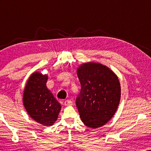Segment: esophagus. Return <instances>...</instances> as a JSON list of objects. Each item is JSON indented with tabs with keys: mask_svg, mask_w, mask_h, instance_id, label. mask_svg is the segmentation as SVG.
I'll return each mask as SVG.
<instances>
[{
	"mask_svg": "<svg viewBox=\"0 0 151 151\" xmlns=\"http://www.w3.org/2000/svg\"><path fill=\"white\" fill-rule=\"evenodd\" d=\"M64 104H65V106H69V105L72 104V101L71 100H65V102H64Z\"/></svg>",
	"mask_w": 151,
	"mask_h": 151,
	"instance_id": "34e87169",
	"label": "esophagus"
}]
</instances>
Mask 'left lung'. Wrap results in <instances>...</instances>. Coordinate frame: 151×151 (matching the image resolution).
<instances>
[{"label": "left lung", "instance_id": "8db88e82", "mask_svg": "<svg viewBox=\"0 0 151 151\" xmlns=\"http://www.w3.org/2000/svg\"><path fill=\"white\" fill-rule=\"evenodd\" d=\"M81 91L76 100L80 118L86 126L96 129L112 118L120 101L118 78L101 64L88 63L78 69Z\"/></svg>", "mask_w": 151, "mask_h": 151}]
</instances>
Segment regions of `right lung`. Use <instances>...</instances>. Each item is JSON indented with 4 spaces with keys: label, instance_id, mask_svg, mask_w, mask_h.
Here are the masks:
<instances>
[{
    "label": "right lung",
    "instance_id": "right-lung-1",
    "mask_svg": "<svg viewBox=\"0 0 151 151\" xmlns=\"http://www.w3.org/2000/svg\"><path fill=\"white\" fill-rule=\"evenodd\" d=\"M47 75L34 73L27 82L23 94V104L28 114L41 124L52 126L57 120L61 105L55 100L46 84Z\"/></svg>",
    "mask_w": 151,
    "mask_h": 151
}]
</instances>
